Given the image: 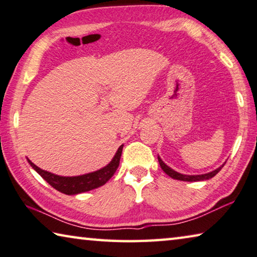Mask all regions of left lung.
<instances>
[{"mask_svg":"<svg viewBox=\"0 0 257 257\" xmlns=\"http://www.w3.org/2000/svg\"><path fill=\"white\" fill-rule=\"evenodd\" d=\"M158 162H159V165H161L162 170L165 172V173L171 176L172 179H175V180H180V181H188V182H195V181H204V180H209L212 179L213 176H215L218 172L221 171V168L224 166V164L222 166H220L218 168H216L215 171H212L209 172V173H206V174H200V175H186V174H181L178 173V172H175L174 170H172L171 167H168L165 163H164L161 157L158 156Z\"/></svg>","mask_w":257,"mask_h":257,"instance_id":"1","label":"left lung"}]
</instances>
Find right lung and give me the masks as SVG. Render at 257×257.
<instances>
[{"label": "right lung", "mask_w": 257, "mask_h": 257, "mask_svg": "<svg viewBox=\"0 0 257 257\" xmlns=\"http://www.w3.org/2000/svg\"><path fill=\"white\" fill-rule=\"evenodd\" d=\"M121 150H123V145H121L111 162L104 166L99 171L92 172V173H87L84 175L78 176H60L56 175L50 172L43 171L42 168L37 167L35 164L32 163L28 159V163L31 166L39 173L42 178H43L50 186L53 187L56 190L60 191L65 195H77L81 192H86L90 190H93L95 188H99L103 186L107 181L115 174V172L119 165Z\"/></svg>", "instance_id": "right-lung-1"}]
</instances>
